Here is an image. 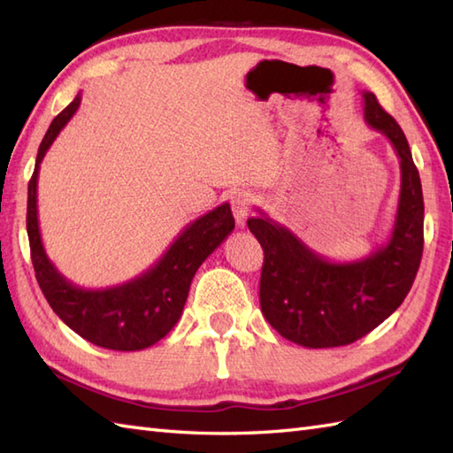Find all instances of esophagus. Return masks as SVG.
<instances>
[{"mask_svg": "<svg viewBox=\"0 0 453 453\" xmlns=\"http://www.w3.org/2000/svg\"><path fill=\"white\" fill-rule=\"evenodd\" d=\"M251 204H253L251 192L242 190V192H235V195L232 196V210H234L237 226H242V227L245 226V219L249 216V210H251Z\"/></svg>", "mask_w": 453, "mask_h": 453, "instance_id": "obj_1", "label": "esophagus"}]
</instances>
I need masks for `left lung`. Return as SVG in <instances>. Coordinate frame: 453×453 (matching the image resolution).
Listing matches in <instances>:
<instances>
[{
  "mask_svg": "<svg viewBox=\"0 0 453 453\" xmlns=\"http://www.w3.org/2000/svg\"><path fill=\"white\" fill-rule=\"evenodd\" d=\"M364 119L395 148L401 190L389 242L360 261L334 263L311 251L263 210L247 219L265 263L261 310L284 339L307 349L344 346L373 331L405 300L425 245V202L418 169L395 119L373 93H364Z\"/></svg>",
  "mask_w": 453,
  "mask_h": 453,
  "instance_id": "left-lung-1",
  "label": "left lung"
}]
</instances>
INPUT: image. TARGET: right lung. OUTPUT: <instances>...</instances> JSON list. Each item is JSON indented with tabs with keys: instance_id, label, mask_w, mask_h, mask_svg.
I'll return each mask as SVG.
<instances>
[{
	"instance_id": "obj_1",
	"label": "right lung",
	"mask_w": 453,
	"mask_h": 453,
	"mask_svg": "<svg viewBox=\"0 0 453 453\" xmlns=\"http://www.w3.org/2000/svg\"><path fill=\"white\" fill-rule=\"evenodd\" d=\"M80 103L81 95L78 93V97L52 120L38 148L35 173L28 180L27 234L36 282L54 313L85 341L111 350H142L161 341L177 325L198 266L234 232L235 219L227 202L200 216L182 229L156 265L127 284L104 290H85L72 284L58 273L42 247L36 182L42 157L78 111Z\"/></svg>"
}]
</instances>
